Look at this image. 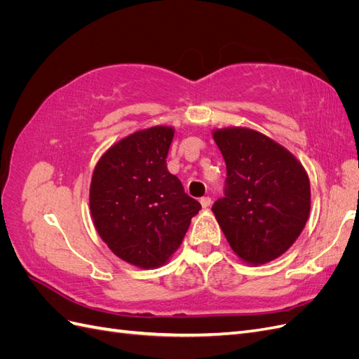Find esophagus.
Returning a JSON list of instances; mask_svg holds the SVG:
<instances>
[{
	"instance_id": "esophagus-1",
	"label": "esophagus",
	"mask_w": 359,
	"mask_h": 359,
	"mask_svg": "<svg viewBox=\"0 0 359 359\" xmlns=\"http://www.w3.org/2000/svg\"><path fill=\"white\" fill-rule=\"evenodd\" d=\"M201 205L203 206V208H208V206L211 205V198H208V196L201 198Z\"/></svg>"
}]
</instances>
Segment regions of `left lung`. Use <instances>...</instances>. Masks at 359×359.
<instances>
[{"label":"left lung","instance_id":"left-lung-1","mask_svg":"<svg viewBox=\"0 0 359 359\" xmlns=\"http://www.w3.org/2000/svg\"><path fill=\"white\" fill-rule=\"evenodd\" d=\"M212 137L227 173L224 198L212 205L215 219L244 262H271L297 241L307 223V172L286 148L255 130L220 128Z\"/></svg>","mask_w":359,"mask_h":359}]
</instances>
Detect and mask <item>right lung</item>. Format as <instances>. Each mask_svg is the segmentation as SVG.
Returning a JSON list of instances; mask_svg holds the SVG:
<instances>
[{
	"instance_id": "add662e5",
	"label": "right lung",
	"mask_w": 359,
	"mask_h": 359,
	"mask_svg": "<svg viewBox=\"0 0 359 359\" xmlns=\"http://www.w3.org/2000/svg\"><path fill=\"white\" fill-rule=\"evenodd\" d=\"M172 139V127L139 130L107 149L93 173L95 229L114 255L139 268L165 265L201 210L168 170Z\"/></svg>"
}]
</instances>
